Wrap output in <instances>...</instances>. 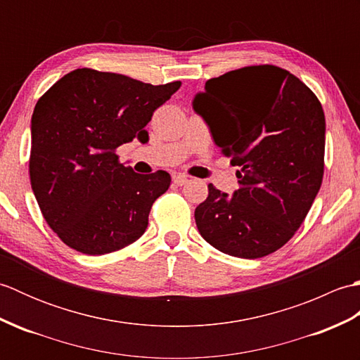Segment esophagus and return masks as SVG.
<instances>
[{
  "label": "esophagus",
  "instance_id": "1",
  "mask_svg": "<svg viewBox=\"0 0 360 360\" xmlns=\"http://www.w3.org/2000/svg\"><path fill=\"white\" fill-rule=\"evenodd\" d=\"M187 182H188V178H187V176L186 174H174L173 176V184L174 186H186L187 184Z\"/></svg>",
  "mask_w": 360,
  "mask_h": 360
}]
</instances>
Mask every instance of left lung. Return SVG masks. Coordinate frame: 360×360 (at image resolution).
<instances>
[{"mask_svg": "<svg viewBox=\"0 0 360 360\" xmlns=\"http://www.w3.org/2000/svg\"><path fill=\"white\" fill-rule=\"evenodd\" d=\"M193 110L231 156L240 188L209 184L195 221L227 255L262 258L292 238L322 186L325 114L316 94L278 66L235 70L205 82Z\"/></svg>", "mask_w": 360, "mask_h": 360, "instance_id": "obj_1", "label": "left lung"}]
</instances>
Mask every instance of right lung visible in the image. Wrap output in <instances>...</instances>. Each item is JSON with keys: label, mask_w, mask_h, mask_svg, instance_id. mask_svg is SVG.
<instances>
[{"label": "right lung", "mask_w": 360, "mask_h": 360, "mask_svg": "<svg viewBox=\"0 0 360 360\" xmlns=\"http://www.w3.org/2000/svg\"><path fill=\"white\" fill-rule=\"evenodd\" d=\"M179 86L82 68L37 102L30 186L46 223L66 246L105 255L143 235L151 205L172 178L164 170L134 173L119 164L116 148L133 139L147 142L153 112Z\"/></svg>", "instance_id": "right-lung-1"}]
</instances>
